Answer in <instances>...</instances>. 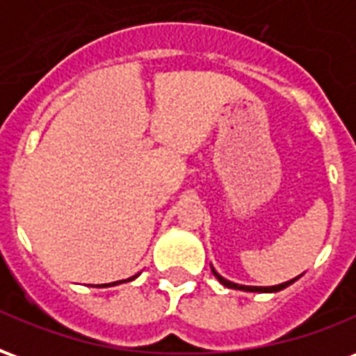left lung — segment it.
I'll return each mask as SVG.
<instances>
[{"label": "left lung", "mask_w": 356, "mask_h": 356, "mask_svg": "<svg viewBox=\"0 0 356 356\" xmlns=\"http://www.w3.org/2000/svg\"><path fill=\"white\" fill-rule=\"evenodd\" d=\"M213 275H216L217 280L223 284V286H227V288H232V290H244V291H280V290H284V288H288L290 284H293L299 278L298 276V278L288 280V282H284V284H278V286H268V288H263V286H240V284H234V282H231V280L223 278V276H219L216 270H213Z\"/></svg>", "instance_id": "1"}]
</instances>
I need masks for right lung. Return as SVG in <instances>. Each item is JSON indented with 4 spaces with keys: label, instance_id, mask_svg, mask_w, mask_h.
Instances as JSON below:
<instances>
[{
    "label": "right lung",
    "instance_id": "obj_1",
    "mask_svg": "<svg viewBox=\"0 0 356 356\" xmlns=\"http://www.w3.org/2000/svg\"><path fill=\"white\" fill-rule=\"evenodd\" d=\"M135 276H137V275H135ZM135 276H131V278H127V280H133V278H135Z\"/></svg>",
    "mask_w": 356,
    "mask_h": 356
}]
</instances>
